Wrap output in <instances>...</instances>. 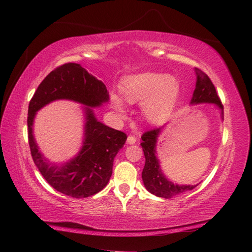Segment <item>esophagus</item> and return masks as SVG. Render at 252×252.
Wrapping results in <instances>:
<instances>
[{"label":"esophagus","instance_id":"1","mask_svg":"<svg viewBox=\"0 0 252 252\" xmlns=\"http://www.w3.org/2000/svg\"><path fill=\"white\" fill-rule=\"evenodd\" d=\"M127 144H135L136 142V137L133 136V135H129L127 136V140H126Z\"/></svg>","mask_w":252,"mask_h":252}]
</instances>
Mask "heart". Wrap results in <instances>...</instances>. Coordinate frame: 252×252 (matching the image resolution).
I'll return each mask as SVG.
<instances>
[{
	"label": "heart",
	"mask_w": 252,
	"mask_h": 252,
	"mask_svg": "<svg viewBox=\"0 0 252 252\" xmlns=\"http://www.w3.org/2000/svg\"><path fill=\"white\" fill-rule=\"evenodd\" d=\"M121 93L127 103L141 104L143 114L148 121L160 123L172 115L180 95L178 80L161 73H141L125 79ZM111 106L119 115L126 114V106L120 96L111 95Z\"/></svg>",
	"instance_id": "heart-1"
}]
</instances>
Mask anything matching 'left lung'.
Listing matches in <instances>:
<instances>
[{
	"instance_id": "1",
	"label": "left lung",
	"mask_w": 252,
	"mask_h": 252,
	"mask_svg": "<svg viewBox=\"0 0 252 252\" xmlns=\"http://www.w3.org/2000/svg\"><path fill=\"white\" fill-rule=\"evenodd\" d=\"M197 76L196 88L192 97L190 99L191 105L197 104H215L219 109L221 110V118L223 120V105L217 94L215 85L205 72H202L198 68H195ZM163 127H157L151 131H147L142 135V148L145 156V165H144L142 179L146 189L162 198H171L176 195L183 194L185 191L191 190L198 185H180L169 181L163 174L161 168H160L159 160L157 158L156 146L158 137L161 133Z\"/></svg>"
}]
</instances>
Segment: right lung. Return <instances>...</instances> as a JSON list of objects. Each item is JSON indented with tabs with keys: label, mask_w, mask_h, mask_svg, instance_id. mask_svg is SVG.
<instances>
[{
	"label": "right lung",
	"mask_w": 252,
	"mask_h": 252,
	"mask_svg": "<svg viewBox=\"0 0 252 252\" xmlns=\"http://www.w3.org/2000/svg\"><path fill=\"white\" fill-rule=\"evenodd\" d=\"M58 99L73 100L85 107L84 144L76 158L65 164L49 162L38 151L33 136L35 114ZM109 99L106 85L79 63H68L50 72L37 87L29 103L28 140L32 159L53 189L73 198L97 194L109 182L112 164L125 145L126 134L97 120L92 108Z\"/></svg>",
	"instance_id": "obj_1"
}]
</instances>
